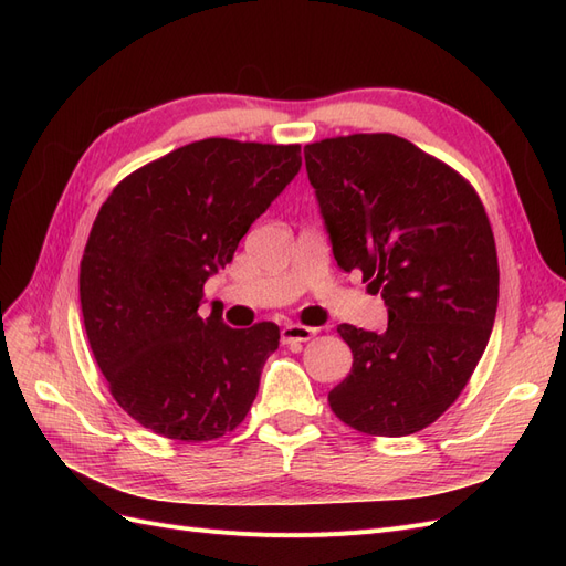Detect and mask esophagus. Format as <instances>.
<instances>
[{
    "instance_id": "obj_1",
    "label": "esophagus",
    "mask_w": 566,
    "mask_h": 566,
    "mask_svg": "<svg viewBox=\"0 0 566 566\" xmlns=\"http://www.w3.org/2000/svg\"><path fill=\"white\" fill-rule=\"evenodd\" d=\"M318 333V328H310V325H300V323H287L281 331V337L285 345H297V342L312 339Z\"/></svg>"
}]
</instances>
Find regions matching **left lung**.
I'll list each match as a JSON object with an SVG mask.
<instances>
[{
	"label": "left lung",
	"mask_w": 566,
	"mask_h": 566,
	"mask_svg": "<svg viewBox=\"0 0 566 566\" xmlns=\"http://www.w3.org/2000/svg\"><path fill=\"white\" fill-rule=\"evenodd\" d=\"M342 271L358 269L387 306V331L337 325L352 373L331 394L354 430L406 437L468 385L499 306V256L484 205L449 165L394 134L304 146Z\"/></svg>",
	"instance_id": "1"
}]
</instances>
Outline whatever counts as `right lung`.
I'll use <instances>...</instances> for the list:
<instances>
[{
    "label": "right lung",
    "instance_id": "add662e5",
    "mask_svg": "<svg viewBox=\"0 0 566 566\" xmlns=\"http://www.w3.org/2000/svg\"><path fill=\"white\" fill-rule=\"evenodd\" d=\"M300 167V146L205 139L101 205L80 264L84 328L115 401L150 432L196 443L245 420L279 325L200 318L202 287Z\"/></svg>",
    "mask_w": 566,
    "mask_h": 566
}]
</instances>
